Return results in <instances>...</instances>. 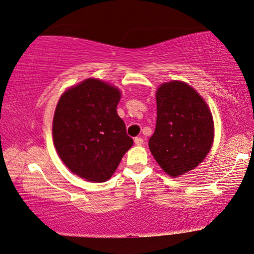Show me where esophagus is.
<instances>
[{
	"instance_id": "esophagus-1",
	"label": "esophagus",
	"mask_w": 254,
	"mask_h": 254,
	"mask_svg": "<svg viewBox=\"0 0 254 254\" xmlns=\"http://www.w3.org/2000/svg\"><path fill=\"white\" fill-rule=\"evenodd\" d=\"M134 143L136 144V146H141V144L143 143V139L140 138V136H136V138H134Z\"/></svg>"
}]
</instances>
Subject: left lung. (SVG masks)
<instances>
[{"label": "left lung", "mask_w": 254, "mask_h": 254, "mask_svg": "<svg viewBox=\"0 0 254 254\" xmlns=\"http://www.w3.org/2000/svg\"><path fill=\"white\" fill-rule=\"evenodd\" d=\"M156 102V128L149 149L159 166L176 178L207 156L214 141V121L206 102L184 82L162 84Z\"/></svg>", "instance_id": "8db88e82"}]
</instances>
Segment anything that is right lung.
I'll list each match as a JSON object with an SVG mask.
<instances>
[{
  "label": "right lung",
  "mask_w": 254,
  "mask_h": 254,
  "mask_svg": "<svg viewBox=\"0 0 254 254\" xmlns=\"http://www.w3.org/2000/svg\"><path fill=\"white\" fill-rule=\"evenodd\" d=\"M121 92L98 79H87L60 98L53 120L56 151L69 170L92 182H105L133 139L116 106Z\"/></svg>",
  "instance_id": "1"
}]
</instances>
